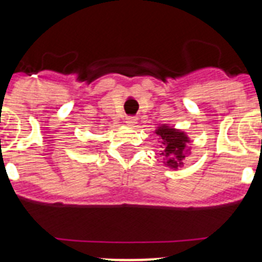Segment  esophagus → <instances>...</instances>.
<instances>
[{
    "label": "esophagus",
    "instance_id": "34e87169",
    "mask_svg": "<svg viewBox=\"0 0 262 262\" xmlns=\"http://www.w3.org/2000/svg\"><path fill=\"white\" fill-rule=\"evenodd\" d=\"M136 120H138L136 117H126V123L128 124V126H134V124L136 123Z\"/></svg>",
    "mask_w": 262,
    "mask_h": 262
}]
</instances>
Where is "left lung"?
<instances>
[{"label":"left lung","mask_w":262,"mask_h":262,"mask_svg":"<svg viewBox=\"0 0 262 262\" xmlns=\"http://www.w3.org/2000/svg\"><path fill=\"white\" fill-rule=\"evenodd\" d=\"M156 134L163 139V144L165 149L161 152L168 157V161H166L168 165L177 168L178 164H181V160L185 157L184 149L186 147L187 138L184 133H178L176 129L165 126L160 127Z\"/></svg>","instance_id":"obj_1"}]
</instances>
